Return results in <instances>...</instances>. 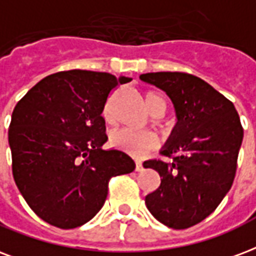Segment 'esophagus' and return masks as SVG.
Returning <instances> with one entry per match:
<instances>
[{"instance_id":"obj_1","label":"esophagus","mask_w":256,"mask_h":256,"mask_svg":"<svg viewBox=\"0 0 256 256\" xmlns=\"http://www.w3.org/2000/svg\"><path fill=\"white\" fill-rule=\"evenodd\" d=\"M142 169H144V166H142V162L136 161V172H142Z\"/></svg>"}]
</instances>
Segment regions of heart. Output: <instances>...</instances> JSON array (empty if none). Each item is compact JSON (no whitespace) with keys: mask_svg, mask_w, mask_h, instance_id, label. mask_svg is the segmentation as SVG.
<instances>
[{"mask_svg":"<svg viewBox=\"0 0 256 256\" xmlns=\"http://www.w3.org/2000/svg\"><path fill=\"white\" fill-rule=\"evenodd\" d=\"M145 102L148 110L152 114H156L157 111L166 110L165 99L157 92H152V91L146 92ZM103 116L107 122H111L112 120L110 104L104 107ZM110 144L112 148L132 156L134 158H142L150 150L156 149L158 146V140L152 132H136L124 128V130H118L111 134Z\"/></svg>","mask_w":256,"mask_h":256,"instance_id":"heart-1","label":"heart"}]
</instances>
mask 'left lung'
Listing matches in <instances>:
<instances>
[{"label": "left lung", "instance_id": "obj_1", "mask_svg": "<svg viewBox=\"0 0 256 256\" xmlns=\"http://www.w3.org/2000/svg\"><path fill=\"white\" fill-rule=\"evenodd\" d=\"M141 79L168 94L178 120L161 152L170 162H144L161 177L146 206L168 227L185 230L210 216L231 189L243 140L240 118L231 100L198 76L150 72Z\"/></svg>", "mask_w": 256, "mask_h": 256}]
</instances>
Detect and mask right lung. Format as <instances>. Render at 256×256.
Here are the masks:
<instances>
[{
    "mask_svg": "<svg viewBox=\"0 0 256 256\" xmlns=\"http://www.w3.org/2000/svg\"><path fill=\"white\" fill-rule=\"evenodd\" d=\"M128 78L71 70L46 76L16 104L9 126L12 172L30 210L50 226L80 227L102 208L111 177L136 164L107 141L102 111Z\"/></svg>",
    "mask_w": 256,
    "mask_h": 256,
    "instance_id": "1",
    "label": "right lung"
}]
</instances>
